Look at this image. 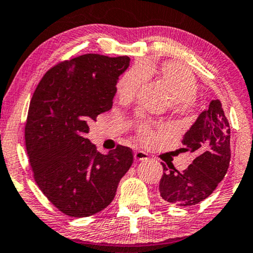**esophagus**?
<instances>
[{"instance_id": "esophagus-1", "label": "esophagus", "mask_w": 253, "mask_h": 253, "mask_svg": "<svg viewBox=\"0 0 253 253\" xmlns=\"http://www.w3.org/2000/svg\"><path fill=\"white\" fill-rule=\"evenodd\" d=\"M147 153H145L144 151H135L134 152V160L140 161V160H147Z\"/></svg>"}]
</instances>
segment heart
Returning a JSON list of instances; mask_svg holds the SVG:
<instances>
[{
	"label": "heart",
	"mask_w": 253,
	"mask_h": 253,
	"mask_svg": "<svg viewBox=\"0 0 253 253\" xmlns=\"http://www.w3.org/2000/svg\"><path fill=\"white\" fill-rule=\"evenodd\" d=\"M145 77L156 78L169 95V108L179 114H190L196 106L198 84L194 75L172 61L163 63L144 62L133 67L119 79L117 84L118 97L121 102H129L134 99L138 88ZM139 135L144 144L153 141L157 133L150 126L140 125Z\"/></svg>",
	"instance_id": "heart-1"
}]
</instances>
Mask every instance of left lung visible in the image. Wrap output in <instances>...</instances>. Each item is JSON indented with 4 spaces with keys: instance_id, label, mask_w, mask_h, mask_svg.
<instances>
[{
    "instance_id": "1",
    "label": "left lung",
    "mask_w": 253,
    "mask_h": 253,
    "mask_svg": "<svg viewBox=\"0 0 253 253\" xmlns=\"http://www.w3.org/2000/svg\"><path fill=\"white\" fill-rule=\"evenodd\" d=\"M230 124L221 102L212 100L185 133L182 145L196 152L197 158L184 171L163 164L159 182L160 197L178 206H192L203 202L224 179L230 165Z\"/></svg>"
}]
</instances>
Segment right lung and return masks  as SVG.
<instances>
[{"mask_svg":"<svg viewBox=\"0 0 253 253\" xmlns=\"http://www.w3.org/2000/svg\"><path fill=\"white\" fill-rule=\"evenodd\" d=\"M128 56L84 54L49 69L30 100L24 139L40 190L69 217H88L114 199L133 164L132 150L107 154L86 138L88 123L113 106Z\"/></svg>","mask_w":253,"mask_h":253,"instance_id":"add662e5","label":"right lung"}]
</instances>
